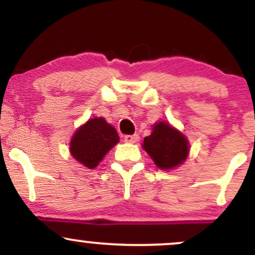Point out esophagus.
I'll use <instances>...</instances> for the list:
<instances>
[{
	"label": "esophagus",
	"instance_id": "esophagus-1",
	"mask_svg": "<svg viewBox=\"0 0 255 255\" xmlns=\"http://www.w3.org/2000/svg\"><path fill=\"white\" fill-rule=\"evenodd\" d=\"M139 140V135L137 134H131V135H125V141L130 142V144H134Z\"/></svg>",
	"mask_w": 255,
	"mask_h": 255
}]
</instances>
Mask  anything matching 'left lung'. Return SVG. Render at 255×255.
Masks as SVG:
<instances>
[{
  "label": "left lung",
  "instance_id": "obj_1",
  "mask_svg": "<svg viewBox=\"0 0 255 255\" xmlns=\"http://www.w3.org/2000/svg\"><path fill=\"white\" fill-rule=\"evenodd\" d=\"M142 147L158 168L163 170H169L183 163L189 151L186 137L165 122L154 125L151 135L144 139Z\"/></svg>",
  "mask_w": 255,
  "mask_h": 255
}]
</instances>
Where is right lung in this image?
<instances>
[{
  "label": "right lung",
  "mask_w": 255,
  "mask_h": 255,
  "mask_svg": "<svg viewBox=\"0 0 255 255\" xmlns=\"http://www.w3.org/2000/svg\"><path fill=\"white\" fill-rule=\"evenodd\" d=\"M119 140L118 131L103 118L91 119L73 135L71 153L81 164L93 169Z\"/></svg>",
  "instance_id": "right-lung-1"
}]
</instances>
